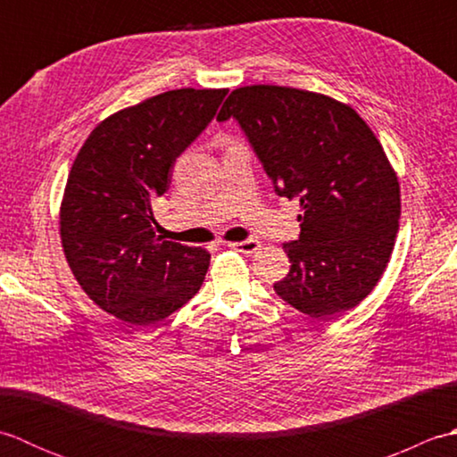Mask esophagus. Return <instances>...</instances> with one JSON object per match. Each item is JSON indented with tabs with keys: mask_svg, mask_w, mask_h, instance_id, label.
Returning a JSON list of instances; mask_svg holds the SVG:
<instances>
[{
	"mask_svg": "<svg viewBox=\"0 0 457 457\" xmlns=\"http://www.w3.org/2000/svg\"><path fill=\"white\" fill-rule=\"evenodd\" d=\"M228 247L239 251V253L251 255V253H255V251L261 247V244H259L257 239H244V241H231V244H228Z\"/></svg>",
	"mask_w": 457,
	"mask_h": 457,
	"instance_id": "obj_1",
	"label": "esophagus"
}]
</instances>
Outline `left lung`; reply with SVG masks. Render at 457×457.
<instances>
[{"label":"left lung","mask_w":457,"mask_h":457,"mask_svg":"<svg viewBox=\"0 0 457 457\" xmlns=\"http://www.w3.org/2000/svg\"><path fill=\"white\" fill-rule=\"evenodd\" d=\"M229 118L278 196L303 210L275 293L312 318L352 310L377 287L399 231L401 187L383 145L352 105L288 86L234 90L218 113Z\"/></svg>","instance_id":"8db88e82"}]
</instances>
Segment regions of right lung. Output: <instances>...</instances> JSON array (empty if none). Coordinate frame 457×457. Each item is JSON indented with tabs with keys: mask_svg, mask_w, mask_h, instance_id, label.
Masks as SVG:
<instances>
[{
	"mask_svg": "<svg viewBox=\"0 0 457 457\" xmlns=\"http://www.w3.org/2000/svg\"><path fill=\"white\" fill-rule=\"evenodd\" d=\"M226 88L153 96L96 125L68 172L61 239L72 275L104 312L157 324L198 293L210 253L157 236L153 202L179 154L206 129Z\"/></svg>",
	"mask_w": 457,
	"mask_h": 457,
	"instance_id": "obj_1",
	"label": "right lung"
}]
</instances>
